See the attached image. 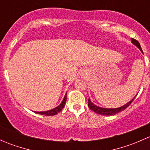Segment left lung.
Returning a JSON list of instances; mask_svg holds the SVG:
<instances>
[{"instance_id": "1", "label": "left lung", "mask_w": 150, "mask_h": 150, "mask_svg": "<svg viewBox=\"0 0 150 150\" xmlns=\"http://www.w3.org/2000/svg\"><path fill=\"white\" fill-rule=\"evenodd\" d=\"M131 42H132L133 44L135 45L136 46L138 47L140 49V51L143 53L142 51V48H141V46L138 41L137 40L134 38H131ZM137 96V95H136ZM136 97V96H135ZM135 97L133 98L129 102H128L127 104H124L123 106L120 107H117V108H103V107H98V106L95 105L94 104H93L91 101L90 99H88V107L91 109V110H93L94 112L97 113V114L99 115H115L117 113L120 112L122 111V110H125L130 104H131V102L134 101V99H135Z\"/></svg>"}]
</instances>
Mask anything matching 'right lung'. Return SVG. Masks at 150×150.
Returning a JSON list of instances; mask_svg holds the SVG:
<instances>
[{"label": "right lung", "instance_id": "right-lung-1", "mask_svg": "<svg viewBox=\"0 0 150 150\" xmlns=\"http://www.w3.org/2000/svg\"><path fill=\"white\" fill-rule=\"evenodd\" d=\"M66 101H67V93L64 96V99H63L62 102V103L58 106V107H55V108L52 109L51 110H48V111H44V112H34L37 113V114H40V115H46V116H51V115H57V113L59 112L65 106L66 104Z\"/></svg>", "mask_w": 150, "mask_h": 150}]
</instances>
